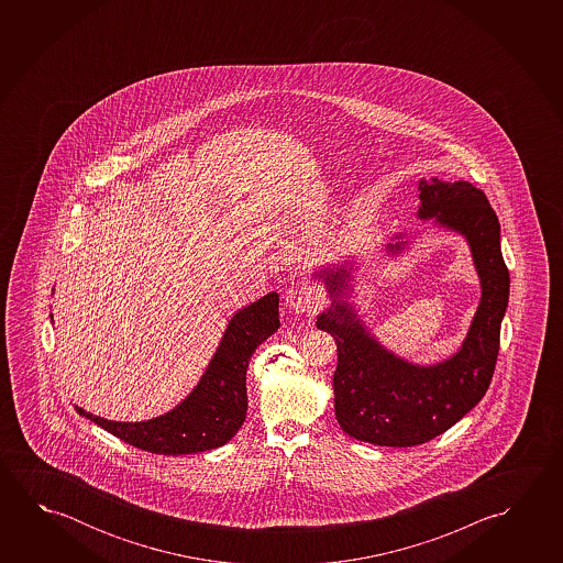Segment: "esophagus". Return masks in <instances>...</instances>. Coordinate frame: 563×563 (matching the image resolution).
<instances>
[{"label":"esophagus","instance_id":"34e87169","mask_svg":"<svg viewBox=\"0 0 563 563\" xmlns=\"http://www.w3.org/2000/svg\"><path fill=\"white\" fill-rule=\"evenodd\" d=\"M285 302L295 313L313 316L322 308V296L313 286L300 285L286 292Z\"/></svg>","mask_w":563,"mask_h":563}]
</instances>
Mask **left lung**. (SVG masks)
<instances>
[{
	"instance_id": "8db88e82",
	"label": "left lung",
	"mask_w": 563,
	"mask_h": 563,
	"mask_svg": "<svg viewBox=\"0 0 563 563\" xmlns=\"http://www.w3.org/2000/svg\"><path fill=\"white\" fill-rule=\"evenodd\" d=\"M418 218L455 231L470 245L481 283V300L460 350L433 365H418L387 350L347 302L357 271L355 257L313 273L332 306L318 316V330L338 345L333 402L341 430L351 438L388 448H412L450 430L485 397L495 373L500 322L508 306L510 277L500 253V223L479 188L438 178L418 183ZM402 235L385 245L398 257Z\"/></svg>"
}]
</instances>
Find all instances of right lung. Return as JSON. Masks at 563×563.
Wrapping results in <instances>:
<instances>
[{"label": "right lung", "instance_id": "1", "mask_svg": "<svg viewBox=\"0 0 563 563\" xmlns=\"http://www.w3.org/2000/svg\"><path fill=\"white\" fill-rule=\"evenodd\" d=\"M278 325L277 292H268L233 313L200 383L170 412L145 422L106 420L80 406H75L76 412L143 452L186 455L222 448L247 415L245 378L251 355Z\"/></svg>", "mask_w": 563, "mask_h": 563}]
</instances>
